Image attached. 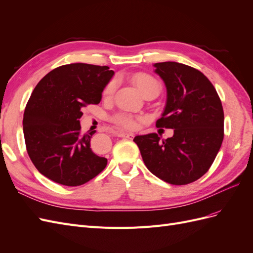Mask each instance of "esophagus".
<instances>
[{
  "instance_id": "obj_1",
  "label": "esophagus",
  "mask_w": 253,
  "mask_h": 253,
  "mask_svg": "<svg viewBox=\"0 0 253 253\" xmlns=\"http://www.w3.org/2000/svg\"><path fill=\"white\" fill-rule=\"evenodd\" d=\"M119 137H122V138H127V139H132L134 137L133 133H124V132H119L118 133Z\"/></svg>"
}]
</instances>
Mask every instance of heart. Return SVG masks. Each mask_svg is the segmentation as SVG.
<instances>
[{
	"instance_id": "1",
	"label": "heart",
	"mask_w": 253,
	"mask_h": 253,
	"mask_svg": "<svg viewBox=\"0 0 253 253\" xmlns=\"http://www.w3.org/2000/svg\"><path fill=\"white\" fill-rule=\"evenodd\" d=\"M134 84L136 85V87L140 90V93L144 96L147 95L150 91L154 90L159 86V83L152 77V76L148 75V74H144V73H137L133 76L132 78ZM115 87H116V83L115 81H111L108 85L105 86L104 91H103V96L105 98H110L113 94H114V90ZM139 119L134 118L133 116L126 113H120L115 115L113 121L116 124L117 126L124 127V128H128V129H132L135 128L137 126V122H138Z\"/></svg>"
}]
</instances>
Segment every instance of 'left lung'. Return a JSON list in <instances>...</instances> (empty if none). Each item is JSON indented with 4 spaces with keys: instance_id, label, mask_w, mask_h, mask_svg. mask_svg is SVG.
<instances>
[{
    "instance_id": "obj_1",
    "label": "left lung",
    "mask_w": 253,
    "mask_h": 253,
    "mask_svg": "<svg viewBox=\"0 0 253 253\" xmlns=\"http://www.w3.org/2000/svg\"><path fill=\"white\" fill-rule=\"evenodd\" d=\"M167 87V102L157 127L174 129L170 138L156 133L136 136L145 167L171 185H187L207 173L224 139V111L213 84L186 64L155 63Z\"/></svg>"
}]
</instances>
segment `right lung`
Here are the masks:
<instances>
[{"label": "right lung", "instance_id": "right-lung-1", "mask_svg": "<svg viewBox=\"0 0 253 253\" xmlns=\"http://www.w3.org/2000/svg\"><path fill=\"white\" fill-rule=\"evenodd\" d=\"M109 66L72 63L49 72L37 84L26 104L23 132L37 170L60 185L89 181L108 164L90 149L96 131L81 134L82 109L101 101L114 76Z\"/></svg>", "mask_w": 253, "mask_h": 253}]
</instances>
